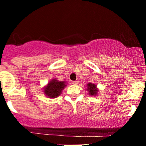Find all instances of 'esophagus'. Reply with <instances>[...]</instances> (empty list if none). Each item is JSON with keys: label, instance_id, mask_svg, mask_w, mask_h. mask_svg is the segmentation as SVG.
I'll use <instances>...</instances> for the list:
<instances>
[{"label": "esophagus", "instance_id": "1", "mask_svg": "<svg viewBox=\"0 0 146 146\" xmlns=\"http://www.w3.org/2000/svg\"><path fill=\"white\" fill-rule=\"evenodd\" d=\"M72 83H73V85H78V80H76V81H73V82H72Z\"/></svg>", "mask_w": 146, "mask_h": 146}]
</instances>
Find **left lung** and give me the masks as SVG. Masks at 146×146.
Segmentation results:
<instances>
[{
  "label": "left lung",
  "instance_id": "left-lung-1",
  "mask_svg": "<svg viewBox=\"0 0 146 146\" xmlns=\"http://www.w3.org/2000/svg\"><path fill=\"white\" fill-rule=\"evenodd\" d=\"M87 90L89 91V94L90 95H94V96H95V95H96L98 92V90L95 84L88 83Z\"/></svg>",
  "mask_w": 146,
  "mask_h": 146
}]
</instances>
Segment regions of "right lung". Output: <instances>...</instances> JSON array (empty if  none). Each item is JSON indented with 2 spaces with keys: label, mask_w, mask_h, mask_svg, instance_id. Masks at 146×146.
I'll list each match as a JSON object with an SVG mask.
<instances>
[{
  "label": "right lung",
  "mask_w": 146,
  "mask_h": 146,
  "mask_svg": "<svg viewBox=\"0 0 146 146\" xmlns=\"http://www.w3.org/2000/svg\"><path fill=\"white\" fill-rule=\"evenodd\" d=\"M66 85L65 81H58L56 79H53L45 87L44 92L49 98H56L61 95V91Z\"/></svg>",
  "instance_id": "obj_1"
}]
</instances>
